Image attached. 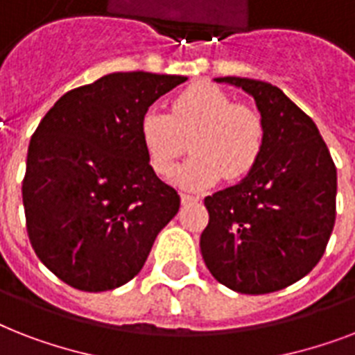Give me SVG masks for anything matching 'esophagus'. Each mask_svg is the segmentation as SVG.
<instances>
[{
    "mask_svg": "<svg viewBox=\"0 0 355 355\" xmlns=\"http://www.w3.org/2000/svg\"><path fill=\"white\" fill-rule=\"evenodd\" d=\"M199 197H193V195H186V193H182L180 195V202H182L184 206L186 205H191V202H199Z\"/></svg>",
    "mask_w": 355,
    "mask_h": 355,
    "instance_id": "34e87169",
    "label": "esophagus"
}]
</instances>
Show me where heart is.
<instances>
[{
	"label": "heart",
	"instance_id": "b5f03b06",
	"mask_svg": "<svg viewBox=\"0 0 355 355\" xmlns=\"http://www.w3.org/2000/svg\"><path fill=\"white\" fill-rule=\"evenodd\" d=\"M139 141L153 171L169 177L178 158L195 155L175 175L188 191H205L223 178L239 180L258 164L265 127L250 107L236 105L219 86L195 85L178 94L166 114L149 108L139 119Z\"/></svg>",
	"mask_w": 355,
	"mask_h": 355
}]
</instances>
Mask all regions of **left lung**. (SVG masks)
Here are the masks:
<instances>
[{
	"instance_id": "8db88e82",
	"label": "left lung",
	"mask_w": 355,
	"mask_h": 355,
	"mask_svg": "<svg viewBox=\"0 0 355 355\" xmlns=\"http://www.w3.org/2000/svg\"><path fill=\"white\" fill-rule=\"evenodd\" d=\"M254 97L265 127L258 164L206 197L200 252L211 276L245 295L280 291L308 275L336 225L337 169L313 119L276 86L217 77Z\"/></svg>"
}]
</instances>
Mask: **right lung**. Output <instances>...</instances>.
Returning <instances> with one entry per match:
<instances>
[{
	"label": "right lung",
	"instance_id": "1",
	"mask_svg": "<svg viewBox=\"0 0 355 355\" xmlns=\"http://www.w3.org/2000/svg\"><path fill=\"white\" fill-rule=\"evenodd\" d=\"M188 77L116 71L64 94L27 153L24 195L40 261L80 291H108L138 275L180 197L156 177L139 119Z\"/></svg>",
	"mask_w": 355,
	"mask_h": 355
}]
</instances>
